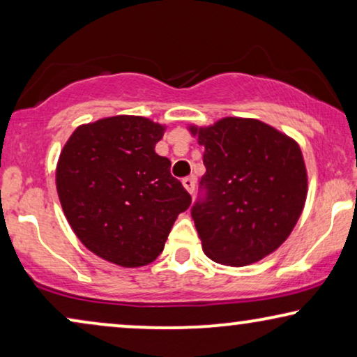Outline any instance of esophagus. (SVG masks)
Segmentation results:
<instances>
[{"mask_svg":"<svg viewBox=\"0 0 357 357\" xmlns=\"http://www.w3.org/2000/svg\"><path fill=\"white\" fill-rule=\"evenodd\" d=\"M182 183H183V187H185V190H187V192L192 195L193 192H195V178L193 177H187V178H183L182 180Z\"/></svg>","mask_w":357,"mask_h":357,"instance_id":"obj_1","label":"esophagus"}]
</instances>
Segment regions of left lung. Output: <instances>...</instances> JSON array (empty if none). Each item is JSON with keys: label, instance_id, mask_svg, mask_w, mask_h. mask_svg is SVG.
Wrapping results in <instances>:
<instances>
[{"label": "left lung", "instance_id": "left-lung-1", "mask_svg": "<svg viewBox=\"0 0 357 357\" xmlns=\"http://www.w3.org/2000/svg\"><path fill=\"white\" fill-rule=\"evenodd\" d=\"M188 131L204 148L206 198L192 209L203 252L229 266L260 261L289 237L304 209L301 146L257 119L226 116Z\"/></svg>", "mask_w": 357, "mask_h": 357}]
</instances>
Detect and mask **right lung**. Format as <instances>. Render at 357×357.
Returning <instances> with one entry per match:
<instances>
[{
	"mask_svg": "<svg viewBox=\"0 0 357 357\" xmlns=\"http://www.w3.org/2000/svg\"><path fill=\"white\" fill-rule=\"evenodd\" d=\"M165 125L115 115L79 125L56 164V192L73 232L87 250L123 268L153 263L192 203L155 153Z\"/></svg>",
	"mask_w": 357,
	"mask_h": 357,
	"instance_id": "add662e5",
	"label": "right lung"
}]
</instances>
